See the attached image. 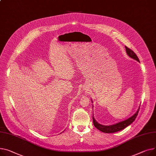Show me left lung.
Wrapping results in <instances>:
<instances>
[{
  "label": "left lung",
  "instance_id": "8db88e82",
  "mask_svg": "<svg viewBox=\"0 0 156 156\" xmlns=\"http://www.w3.org/2000/svg\"><path fill=\"white\" fill-rule=\"evenodd\" d=\"M126 53H127V54L129 56H130L132 59L139 62V59L137 56L136 55V54L132 50H131L130 48H127V46H126ZM139 108L137 110V111L136 112V113H135L133 116L130 117L129 119H128L126 120H124V121L119 122L117 123L114 124V125H112V126H103V125H101V124L98 123L95 120V118L93 117V125H94V126L97 129H98L99 130H100L103 132H105V133H113V132H119L120 130H122L125 128H126L127 126L130 125V124L135 120V119H136V117L138 115V113H139V109H140Z\"/></svg>",
  "mask_w": 156,
  "mask_h": 156
}]
</instances>
